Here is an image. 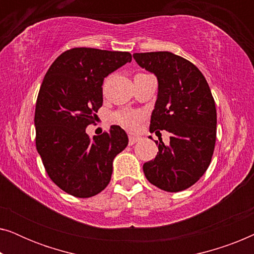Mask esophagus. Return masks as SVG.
<instances>
[{
  "mask_svg": "<svg viewBox=\"0 0 254 254\" xmlns=\"http://www.w3.org/2000/svg\"><path fill=\"white\" fill-rule=\"evenodd\" d=\"M138 140H140V138L138 137H136V136H129V141H128V143H129V145H133V144H135L136 143V142H138Z\"/></svg>",
  "mask_w": 254,
  "mask_h": 254,
  "instance_id": "esophagus-1",
  "label": "esophagus"
}]
</instances>
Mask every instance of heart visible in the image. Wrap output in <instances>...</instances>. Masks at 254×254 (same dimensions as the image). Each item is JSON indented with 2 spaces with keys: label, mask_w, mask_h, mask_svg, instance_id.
<instances>
[{
  "label": "heart",
  "mask_w": 254,
  "mask_h": 254,
  "mask_svg": "<svg viewBox=\"0 0 254 254\" xmlns=\"http://www.w3.org/2000/svg\"><path fill=\"white\" fill-rule=\"evenodd\" d=\"M143 118V113L140 111L123 109L116 111L112 114V121L114 124L119 125L127 130H135L140 124V121Z\"/></svg>",
  "instance_id": "heart-1"
}]
</instances>
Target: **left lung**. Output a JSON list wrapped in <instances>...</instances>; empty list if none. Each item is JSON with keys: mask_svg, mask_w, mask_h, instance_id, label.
I'll list each match as a JSON object with an SVG mask.
<instances>
[{"mask_svg": "<svg viewBox=\"0 0 254 254\" xmlns=\"http://www.w3.org/2000/svg\"><path fill=\"white\" fill-rule=\"evenodd\" d=\"M138 65L154 72L158 95L150 119V133H171L158 152L143 164L145 178L166 192L194 185L207 171L216 142V107L210 88L196 65L171 52L134 53Z\"/></svg>", "mask_w": 254, "mask_h": 254, "instance_id": "obj_1", "label": "left lung"}]
</instances>
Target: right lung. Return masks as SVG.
Listing matches in <instances>:
<instances>
[{
    "label": "right lung",
    "mask_w": 254,
    "mask_h": 254,
    "mask_svg": "<svg viewBox=\"0 0 254 254\" xmlns=\"http://www.w3.org/2000/svg\"><path fill=\"white\" fill-rule=\"evenodd\" d=\"M131 61L128 52L75 47L57 58L36 103V147L55 185L90 197L109 185L113 159L128 144L126 131L110 127L91 140L85 133L103 105L104 77Z\"/></svg>",
    "instance_id": "1"
}]
</instances>
